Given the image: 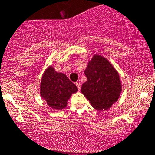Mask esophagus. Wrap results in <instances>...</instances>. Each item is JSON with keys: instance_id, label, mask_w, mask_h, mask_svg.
<instances>
[{"instance_id": "obj_1", "label": "esophagus", "mask_w": 155, "mask_h": 155, "mask_svg": "<svg viewBox=\"0 0 155 155\" xmlns=\"http://www.w3.org/2000/svg\"><path fill=\"white\" fill-rule=\"evenodd\" d=\"M76 84V86H78V90H80L81 89V84L80 83H75Z\"/></svg>"}]
</instances>
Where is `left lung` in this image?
Here are the masks:
<instances>
[{
  "label": "left lung",
  "instance_id": "8db88e82",
  "mask_svg": "<svg viewBox=\"0 0 155 155\" xmlns=\"http://www.w3.org/2000/svg\"><path fill=\"white\" fill-rule=\"evenodd\" d=\"M81 92L97 110H106L119 99L121 85L117 71L107 59L94 55L85 70Z\"/></svg>",
  "mask_w": 155,
  "mask_h": 155
}]
</instances>
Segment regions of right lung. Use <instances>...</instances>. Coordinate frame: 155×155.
Returning a JSON list of instances; mask_svg holds the SVG:
<instances>
[{
    "instance_id": "right-lung-1",
    "label": "right lung",
    "mask_w": 155,
    "mask_h": 155,
    "mask_svg": "<svg viewBox=\"0 0 155 155\" xmlns=\"http://www.w3.org/2000/svg\"><path fill=\"white\" fill-rule=\"evenodd\" d=\"M77 91L78 87L66 74L55 72L52 67L46 69L41 81L40 94L51 108H65L72 94Z\"/></svg>"
}]
</instances>
